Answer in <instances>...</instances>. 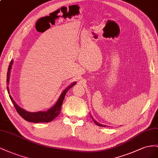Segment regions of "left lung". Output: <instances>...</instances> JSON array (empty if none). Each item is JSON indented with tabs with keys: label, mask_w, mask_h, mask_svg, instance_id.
<instances>
[{
	"label": "left lung",
	"mask_w": 158,
	"mask_h": 158,
	"mask_svg": "<svg viewBox=\"0 0 158 158\" xmlns=\"http://www.w3.org/2000/svg\"><path fill=\"white\" fill-rule=\"evenodd\" d=\"M91 118H92V119H93V120L94 123H95L97 125H98V126H100V127H106V126H105V125H102V124H98L96 120H94L93 118V117H91Z\"/></svg>",
	"instance_id": "obj_1"
}]
</instances>
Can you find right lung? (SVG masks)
I'll return each instance as SVG.
<instances>
[{
  "mask_svg": "<svg viewBox=\"0 0 158 158\" xmlns=\"http://www.w3.org/2000/svg\"><path fill=\"white\" fill-rule=\"evenodd\" d=\"M13 61L11 60L10 65L8 67V73H7V79H6V81L7 84L9 83V78H10V71L11 69V65L12 64ZM76 84V82H74L70 85H69L64 91L62 92L61 94V95L58 99L57 101L56 102V105L52 108H50L49 110L47 111H40L37 112H28L23 109H22L21 107H20L19 105H18L15 101L13 100L12 97L10 95H9L10 98V100L12 101L13 105H14L15 109L17 111L18 113L20 115L21 117H22L24 120L31 122V123H49V122L52 121L54 118H56V117L60 114V112H61V105L62 103L64 102V98L65 96V94L67 93V91L72 87H73L74 85ZM8 89V93H10L8 90V87H7Z\"/></svg>",
  "mask_w": 158,
  "mask_h": 158,
  "instance_id": "1",
  "label": "right lung"
}]
</instances>
